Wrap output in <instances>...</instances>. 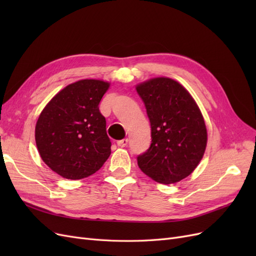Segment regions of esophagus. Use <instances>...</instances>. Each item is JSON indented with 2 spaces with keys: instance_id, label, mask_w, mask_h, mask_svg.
<instances>
[{
  "instance_id": "1",
  "label": "esophagus",
  "mask_w": 256,
  "mask_h": 256,
  "mask_svg": "<svg viewBox=\"0 0 256 256\" xmlns=\"http://www.w3.org/2000/svg\"><path fill=\"white\" fill-rule=\"evenodd\" d=\"M128 145V138H122V140L118 141V146L120 147H126Z\"/></svg>"
}]
</instances>
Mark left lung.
I'll use <instances>...</instances> for the list:
<instances>
[{
    "instance_id": "8db88e82",
    "label": "left lung",
    "mask_w": 256,
    "mask_h": 256,
    "mask_svg": "<svg viewBox=\"0 0 256 256\" xmlns=\"http://www.w3.org/2000/svg\"><path fill=\"white\" fill-rule=\"evenodd\" d=\"M152 128L150 148L138 156L141 171L170 184L189 176L202 160L207 144L203 115L182 84L154 78L136 85Z\"/></svg>"
}]
</instances>
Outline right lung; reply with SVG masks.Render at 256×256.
<instances>
[{
  "mask_svg": "<svg viewBox=\"0 0 256 256\" xmlns=\"http://www.w3.org/2000/svg\"><path fill=\"white\" fill-rule=\"evenodd\" d=\"M110 83L85 79L69 84L44 106L35 140L44 162L67 180L96 173L111 154L99 102Z\"/></svg>",
  "mask_w": 256,
  "mask_h": 256,
  "instance_id": "obj_1",
  "label": "right lung"
}]
</instances>
